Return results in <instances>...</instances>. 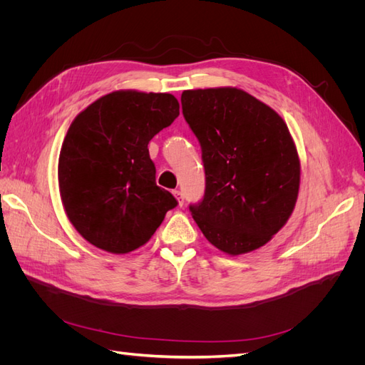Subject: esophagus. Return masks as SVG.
I'll return each mask as SVG.
<instances>
[{"mask_svg": "<svg viewBox=\"0 0 365 365\" xmlns=\"http://www.w3.org/2000/svg\"><path fill=\"white\" fill-rule=\"evenodd\" d=\"M173 196L176 197V201H178V204H180V205H182V204H184V196H182V192H180V190H173Z\"/></svg>", "mask_w": 365, "mask_h": 365, "instance_id": "34e87169", "label": "esophagus"}]
</instances>
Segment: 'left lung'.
I'll return each mask as SVG.
<instances>
[{
  "label": "left lung",
  "instance_id": "8db88e82",
  "mask_svg": "<svg viewBox=\"0 0 365 365\" xmlns=\"http://www.w3.org/2000/svg\"><path fill=\"white\" fill-rule=\"evenodd\" d=\"M182 114L201 145L205 193L190 205L210 244L230 256L263 247L288 222L300 158L283 118L233 86L187 90Z\"/></svg>",
  "mask_w": 365,
  "mask_h": 365
}]
</instances>
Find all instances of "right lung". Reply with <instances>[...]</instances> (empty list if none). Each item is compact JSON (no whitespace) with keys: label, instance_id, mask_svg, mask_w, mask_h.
<instances>
[{"label":"right lung","instance_id":"add662e5","mask_svg":"<svg viewBox=\"0 0 365 365\" xmlns=\"http://www.w3.org/2000/svg\"><path fill=\"white\" fill-rule=\"evenodd\" d=\"M178 115L172 94L120 90L73 120L59 155V192L70 222L91 245L134 251L178 204L157 185L148 149Z\"/></svg>","mask_w":365,"mask_h":365}]
</instances>
